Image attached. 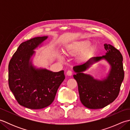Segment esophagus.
<instances>
[{
    "mask_svg": "<svg viewBox=\"0 0 130 130\" xmlns=\"http://www.w3.org/2000/svg\"><path fill=\"white\" fill-rule=\"evenodd\" d=\"M72 74H73L72 71H70V70H69L67 72V75H68V76H71V75H72Z\"/></svg>",
    "mask_w": 130,
    "mask_h": 130,
    "instance_id": "esophagus-1",
    "label": "esophagus"
}]
</instances>
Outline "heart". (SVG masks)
<instances>
[{"instance_id": "heart-1", "label": "heart", "mask_w": 130, "mask_h": 130, "mask_svg": "<svg viewBox=\"0 0 130 130\" xmlns=\"http://www.w3.org/2000/svg\"><path fill=\"white\" fill-rule=\"evenodd\" d=\"M91 45V42L89 41H83L74 43L67 47L64 50V53L68 56H75L82 53L89 48ZM59 59H62V56L59 55Z\"/></svg>"}]
</instances>
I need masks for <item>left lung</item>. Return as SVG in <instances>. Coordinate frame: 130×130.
I'll use <instances>...</instances> for the list:
<instances>
[{
    "mask_svg": "<svg viewBox=\"0 0 130 130\" xmlns=\"http://www.w3.org/2000/svg\"><path fill=\"white\" fill-rule=\"evenodd\" d=\"M105 55L93 57L82 64L75 66L73 75L78 85L80 99L84 106L89 109L103 108L113 102L118 95L124 79L123 57L115 47L105 43ZM105 59L110 65L107 76L102 80L94 78L83 72L94 63Z\"/></svg>",
    "mask_w": 130,
    "mask_h": 130,
    "instance_id": "8db88e82",
    "label": "left lung"
}]
</instances>
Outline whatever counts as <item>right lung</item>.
<instances>
[{"mask_svg": "<svg viewBox=\"0 0 130 130\" xmlns=\"http://www.w3.org/2000/svg\"><path fill=\"white\" fill-rule=\"evenodd\" d=\"M47 38L35 37L22 43L8 66L10 89L18 103L29 109H39L50 106L65 78L63 70L53 72L33 65L34 50Z\"/></svg>", "mask_w": 130, "mask_h": 130, "instance_id": "add662e5", "label": "right lung"}]
</instances>
